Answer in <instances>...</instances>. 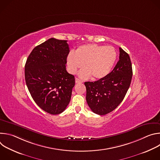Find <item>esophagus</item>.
I'll list each match as a JSON object with an SVG mask.
<instances>
[{"instance_id": "1", "label": "esophagus", "mask_w": 160, "mask_h": 160, "mask_svg": "<svg viewBox=\"0 0 160 160\" xmlns=\"http://www.w3.org/2000/svg\"><path fill=\"white\" fill-rule=\"evenodd\" d=\"M75 82L77 83H82V81L81 80H80L79 78H75Z\"/></svg>"}]
</instances>
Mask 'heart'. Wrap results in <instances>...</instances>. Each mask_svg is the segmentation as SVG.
<instances>
[{
  "mask_svg": "<svg viewBox=\"0 0 160 160\" xmlns=\"http://www.w3.org/2000/svg\"><path fill=\"white\" fill-rule=\"evenodd\" d=\"M117 52L112 46L89 43L78 47L75 54L70 53L67 58L68 70L75 73L83 64L79 75L83 78L92 76L94 79H101L109 74L115 64Z\"/></svg>",
  "mask_w": 160,
  "mask_h": 160,
  "instance_id": "obj_1",
  "label": "heart"
}]
</instances>
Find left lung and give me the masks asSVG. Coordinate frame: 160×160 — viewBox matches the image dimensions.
Segmentation results:
<instances>
[{"mask_svg":"<svg viewBox=\"0 0 160 160\" xmlns=\"http://www.w3.org/2000/svg\"><path fill=\"white\" fill-rule=\"evenodd\" d=\"M119 60L105 77L98 81L86 82V100L90 109L99 115L112 111L123 100L130 85L132 68L129 55L122 48Z\"/></svg>","mask_w":160,"mask_h":160,"instance_id":"1","label":"left lung"}]
</instances>
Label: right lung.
Listing matches in <instances>:
<instances>
[{
  "label": "right lung",
  "instance_id": "right-lung-1",
  "mask_svg": "<svg viewBox=\"0 0 160 160\" xmlns=\"http://www.w3.org/2000/svg\"><path fill=\"white\" fill-rule=\"evenodd\" d=\"M69 52L67 40L51 38L35 47L25 64V81L33 99L51 115L63 112L71 99L75 79L66 70Z\"/></svg>",
  "mask_w": 160,
  "mask_h": 160
}]
</instances>
